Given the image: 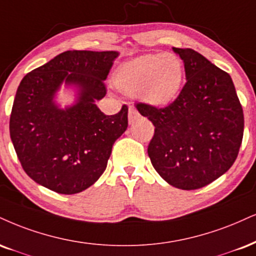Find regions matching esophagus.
<instances>
[{
    "label": "esophagus",
    "mask_w": 256,
    "mask_h": 256,
    "mask_svg": "<svg viewBox=\"0 0 256 256\" xmlns=\"http://www.w3.org/2000/svg\"><path fill=\"white\" fill-rule=\"evenodd\" d=\"M140 116V114L138 113V110L134 108V107H130V108H128V122H130V124L136 122Z\"/></svg>",
    "instance_id": "esophagus-1"
}]
</instances>
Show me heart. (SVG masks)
Returning <instances> with one entry per match:
<instances>
[{
    "mask_svg": "<svg viewBox=\"0 0 256 256\" xmlns=\"http://www.w3.org/2000/svg\"><path fill=\"white\" fill-rule=\"evenodd\" d=\"M184 78V63L172 52L134 58L116 69L114 83L122 93L140 94L152 106H167L178 98Z\"/></svg>",
    "mask_w": 256,
    "mask_h": 256,
    "instance_id": "obj_1",
    "label": "heart"
}]
</instances>
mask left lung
Segmentation results:
<instances>
[{
    "label": "left lung",
    "instance_id": "obj_1",
    "mask_svg": "<svg viewBox=\"0 0 256 256\" xmlns=\"http://www.w3.org/2000/svg\"><path fill=\"white\" fill-rule=\"evenodd\" d=\"M187 82L163 108L137 104L155 126L148 146L154 168L180 190H198L229 170L238 155L244 118L230 75L192 48H173Z\"/></svg>",
    "mask_w": 256,
    "mask_h": 256
}]
</instances>
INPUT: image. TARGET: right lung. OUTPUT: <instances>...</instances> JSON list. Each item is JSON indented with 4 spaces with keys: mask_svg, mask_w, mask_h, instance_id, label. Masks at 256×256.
I'll return each instance as SVG.
<instances>
[{
    "mask_svg": "<svg viewBox=\"0 0 256 256\" xmlns=\"http://www.w3.org/2000/svg\"><path fill=\"white\" fill-rule=\"evenodd\" d=\"M116 51H66L27 74L12 108L9 132L26 174L60 194L87 190L102 175L114 142L128 128V106L106 116L95 104L106 95ZM64 82L78 89L62 110L54 95Z\"/></svg>",
    "mask_w": 256,
    "mask_h": 256,
    "instance_id": "right-lung-1",
    "label": "right lung"
}]
</instances>
